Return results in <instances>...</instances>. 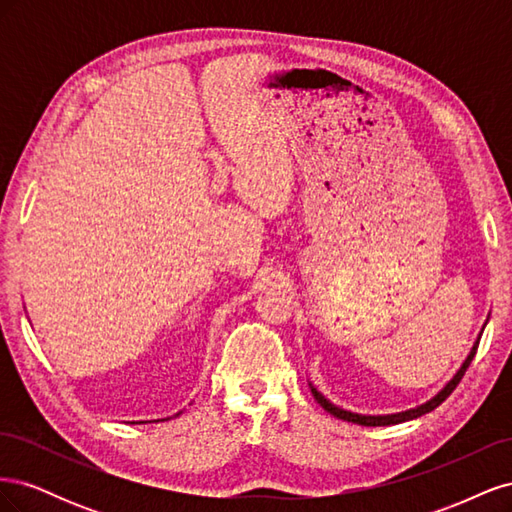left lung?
Instances as JSON below:
<instances>
[{
  "instance_id": "1",
  "label": "left lung",
  "mask_w": 512,
  "mask_h": 512,
  "mask_svg": "<svg viewBox=\"0 0 512 512\" xmlns=\"http://www.w3.org/2000/svg\"><path fill=\"white\" fill-rule=\"evenodd\" d=\"M485 324H487V322H485ZM483 329H485V327H483ZM480 335H483V331L478 333V337H476V342H474L470 354L466 356V361L461 363V367L455 371V376H453L451 380H448V382L442 386V389H440L436 395H433L431 399L423 401V404H418V406H414V408H408V410L393 412V414H359V412H350V410H344V408H339V406L331 404V401H329L327 397H324L312 382H309V389H312L314 399L318 401V404H320L324 410H327V412L333 414V416H337V418H342V421L356 423V425H365V427H386V425L406 423V421H412V418H418V416H423V414H427V412H431V410H436V408L442 404V401L455 391V386L459 384V380L463 378V374H466V369L470 367V363H472V359H474L478 342H480Z\"/></svg>"
}]
</instances>
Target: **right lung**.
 Listing matches in <instances>:
<instances>
[{"instance_id":"add662e5","label":"right lung","mask_w":512,"mask_h":512,"mask_svg":"<svg viewBox=\"0 0 512 512\" xmlns=\"http://www.w3.org/2000/svg\"><path fill=\"white\" fill-rule=\"evenodd\" d=\"M177 414H181V412H177ZM177 414H175V416H177ZM162 421H166V418H162ZM141 423H147V421H141Z\"/></svg>"}]
</instances>
